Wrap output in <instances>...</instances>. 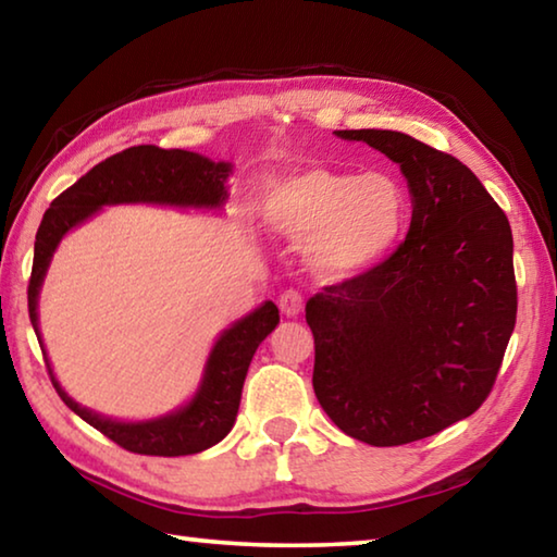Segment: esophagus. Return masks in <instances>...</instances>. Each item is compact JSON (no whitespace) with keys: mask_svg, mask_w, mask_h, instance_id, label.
<instances>
[{"mask_svg":"<svg viewBox=\"0 0 557 557\" xmlns=\"http://www.w3.org/2000/svg\"><path fill=\"white\" fill-rule=\"evenodd\" d=\"M301 305H305V299L297 289H287L280 295V309L285 317H297L301 312Z\"/></svg>","mask_w":557,"mask_h":557,"instance_id":"esophagus-1","label":"esophagus"}]
</instances>
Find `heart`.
Segmentation results:
<instances>
[{
  "instance_id": "heart-1",
  "label": "heart",
  "mask_w": 557,
  "mask_h": 557,
  "mask_svg": "<svg viewBox=\"0 0 557 557\" xmlns=\"http://www.w3.org/2000/svg\"><path fill=\"white\" fill-rule=\"evenodd\" d=\"M408 209L405 188L391 174L309 166L272 182L262 215L280 238L305 243L317 277L348 280L388 256Z\"/></svg>"
}]
</instances>
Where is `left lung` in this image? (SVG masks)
I'll return each instance as SVG.
<instances>
[{"label": "left lung", "mask_w": 557, "mask_h": 557, "mask_svg": "<svg viewBox=\"0 0 557 557\" xmlns=\"http://www.w3.org/2000/svg\"><path fill=\"white\" fill-rule=\"evenodd\" d=\"M400 166L410 231L379 265L307 301L317 400L348 437L395 447L469 418L516 326L513 235L451 154L393 129H336Z\"/></svg>", "instance_id": "left-lung-1"}]
</instances>
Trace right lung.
Returning <instances> with one entry per match:
<instances>
[{
  "label": "right lung",
  "mask_w": 557,
  "mask_h": 557,
  "mask_svg": "<svg viewBox=\"0 0 557 557\" xmlns=\"http://www.w3.org/2000/svg\"><path fill=\"white\" fill-rule=\"evenodd\" d=\"M228 174L231 164L211 162L209 157L186 152V149L139 145L108 157L106 162L92 166L86 176H81L71 188H65L59 199H53L51 209L44 213L39 233H36L34 268L29 280V317L34 332L39 336L44 358L46 348L39 334L36 307H39V289L46 270H49V262L65 233L88 221L102 206L115 203L221 209L228 199V188H225ZM277 324L280 312L272 301H265L256 312L238 319L231 329H225L211 348L201 385L194 398L184 408L169 412L164 418L145 422H120L83 408V405L69 398V393L55 381L49 358H46V369H49L51 383L55 393L61 395V400L78 418L100 430L102 435L110 437L122 449L152 457L196 455V451L213 447L215 442H221L231 432L235 414H238L248 366L258 346L265 342V336Z\"/></svg>",
  "instance_id": "add662e5"
}]
</instances>
